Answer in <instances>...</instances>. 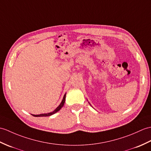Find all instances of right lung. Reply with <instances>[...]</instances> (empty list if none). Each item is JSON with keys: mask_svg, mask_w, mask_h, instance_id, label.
I'll use <instances>...</instances> for the list:
<instances>
[{"mask_svg": "<svg viewBox=\"0 0 151 151\" xmlns=\"http://www.w3.org/2000/svg\"><path fill=\"white\" fill-rule=\"evenodd\" d=\"M65 94L66 93L64 94V98H63L62 99V101H61L60 104L59 105V106L55 109L52 111V112H51V113H45V114H37V115H35V114H32L33 116H35V117H40V116H51L52 114H53L55 113H57V112H58V111L60 110V109L64 106V103H65Z\"/></svg>", "mask_w": 151, "mask_h": 151, "instance_id": "add662e5", "label": "right lung"}]
</instances>
